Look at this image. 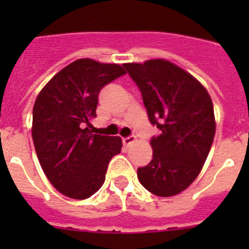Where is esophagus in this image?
Returning a JSON list of instances; mask_svg holds the SVG:
<instances>
[{
  "instance_id": "34e87169",
  "label": "esophagus",
  "mask_w": 249,
  "mask_h": 249,
  "mask_svg": "<svg viewBox=\"0 0 249 249\" xmlns=\"http://www.w3.org/2000/svg\"><path fill=\"white\" fill-rule=\"evenodd\" d=\"M135 140H136L135 136H128V137H123L122 142L124 146H129V144H132L133 142H135Z\"/></svg>"
}]
</instances>
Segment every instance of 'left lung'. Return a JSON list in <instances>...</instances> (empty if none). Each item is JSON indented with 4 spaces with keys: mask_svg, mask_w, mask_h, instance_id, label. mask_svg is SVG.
Returning <instances> with one entry per match:
<instances>
[{
    "mask_svg": "<svg viewBox=\"0 0 249 249\" xmlns=\"http://www.w3.org/2000/svg\"><path fill=\"white\" fill-rule=\"evenodd\" d=\"M140 89L149 122L160 129L152 137V160L137 169L141 184L160 197L181 193L195 181L215 133L210 94L192 74L166 59L124 63Z\"/></svg>",
    "mask_w": 249,
    "mask_h": 249,
    "instance_id": "1",
    "label": "left lung"
}]
</instances>
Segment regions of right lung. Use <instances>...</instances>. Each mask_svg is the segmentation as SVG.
<instances>
[{
    "mask_svg": "<svg viewBox=\"0 0 249 249\" xmlns=\"http://www.w3.org/2000/svg\"><path fill=\"white\" fill-rule=\"evenodd\" d=\"M126 74L122 66L77 59L54 74L37 96L32 138L48 181L73 199L89 198L102 187L109 160L122 148L120 137L93 133L98 94Z\"/></svg>",
    "mask_w": 249,
    "mask_h": 249,
    "instance_id": "obj_1",
    "label": "right lung"
}]
</instances>
